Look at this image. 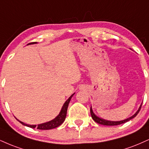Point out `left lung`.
<instances>
[{"mask_svg":"<svg viewBox=\"0 0 149 149\" xmlns=\"http://www.w3.org/2000/svg\"><path fill=\"white\" fill-rule=\"evenodd\" d=\"M142 105V104H141ZM141 105H140V107H139V110L137 111V112L134 114L133 116H130V118H128V119H125V120H123V121H106V120L103 119H101V118L98 117L97 116H96L94 114V112H93L92 111V107H91L90 108V113H91V116H92L93 120H94V121H96V123H99V124H101V125H104V126H117V125H120V124H122V123H124L127 122V121H130V119H133L134 117H135L136 116H137V114L139 113V110H140L141 109Z\"/></svg>","mask_w":149,"mask_h":149,"instance_id":"obj_1","label":"left lung"}]
</instances>
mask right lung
Returning <instances> with one entry per match:
<instances>
[{
  "label": "right lung",
  "instance_id": "1",
  "mask_svg": "<svg viewBox=\"0 0 149 149\" xmlns=\"http://www.w3.org/2000/svg\"><path fill=\"white\" fill-rule=\"evenodd\" d=\"M31 44H35V42L31 43ZM73 94L71 95V96L69 98V99H68L67 101L64 103L63 106H62V110H61L60 114H58V116H57V117H55L54 119L52 120V121H48V122H46L44 123H42V124H39L37 126V125L26 124V123L22 122V121H19L18 119L17 120L21 123V124L24 125V126L30 127V128H37V129H39V130H50V129L57 128V127L60 126V125L64 122V120H65V119H66V116H67V112L68 106H69V103L70 101H71L72 96H73Z\"/></svg>",
  "mask_w": 149,
  "mask_h": 149
}]
</instances>
